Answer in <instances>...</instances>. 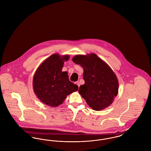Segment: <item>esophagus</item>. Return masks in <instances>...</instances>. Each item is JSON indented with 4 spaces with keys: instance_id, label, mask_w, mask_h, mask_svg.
<instances>
[{
    "instance_id": "obj_1",
    "label": "esophagus",
    "mask_w": 151,
    "mask_h": 151,
    "mask_svg": "<svg viewBox=\"0 0 151 151\" xmlns=\"http://www.w3.org/2000/svg\"><path fill=\"white\" fill-rule=\"evenodd\" d=\"M75 84H77V85H78V86H79V87L80 86V84L79 81H76V82H75Z\"/></svg>"
}]
</instances>
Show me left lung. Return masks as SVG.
I'll return each instance as SVG.
<instances>
[{"label": "left lung", "instance_id": "8db88e82", "mask_svg": "<svg viewBox=\"0 0 151 151\" xmlns=\"http://www.w3.org/2000/svg\"><path fill=\"white\" fill-rule=\"evenodd\" d=\"M72 61L83 68L85 84L80 86L79 92L87 104L96 111L108 108L118 93L119 83L115 73L94 53L76 55Z\"/></svg>", "mask_w": 151, "mask_h": 151}]
</instances>
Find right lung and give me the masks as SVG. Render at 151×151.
<instances>
[{
  "label": "right lung",
  "mask_w": 151,
  "mask_h": 151,
  "mask_svg": "<svg viewBox=\"0 0 151 151\" xmlns=\"http://www.w3.org/2000/svg\"><path fill=\"white\" fill-rule=\"evenodd\" d=\"M68 55L53 54L46 59L36 70L33 79L35 93L43 104L51 107L62 104L67 96L78 90V86L71 82L68 72L62 71Z\"/></svg>",
  "instance_id": "right-lung-1"
}]
</instances>
